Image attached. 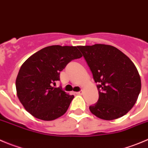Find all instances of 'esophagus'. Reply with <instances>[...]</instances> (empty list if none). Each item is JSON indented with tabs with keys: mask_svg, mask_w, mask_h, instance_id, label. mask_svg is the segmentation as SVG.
<instances>
[{
	"mask_svg": "<svg viewBox=\"0 0 148 148\" xmlns=\"http://www.w3.org/2000/svg\"><path fill=\"white\" fill-rule=\"evenodd\" d=\"M75 94H78V95H81V94H83V91H82V90H81V91H78V92H75Z\"/></svg>",
	"mask_w": 148,
	"mask_h": 148,
	"instance_id": "34e87169",
	"label": "esophagus"
}]
</instances>
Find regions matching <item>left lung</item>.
<instances>
[{"instance_id":"1","label":"left lung","mask_w":148,"mask_h":148,"mask_svg":"<svg viewBox=\"0 0 148 148\" xmlns=\"http://www.w3.org/2000/svg\"><path fill=\"white\" fill-rule=\"evenodd\" d=\"M94 81L99 99L89 106L91 113L107 121L126 115L136 103L141 79L132 60L112 46L94 44L78 46Z\"/></svg>"}]
</instances>
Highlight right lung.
<instances>
[{
	"mask_svg": "<svg viewBox=\"0 0 148 148\" xmlns=\"http://www.w3.org/2000/svg\"><path fill=\"white\" fill-rule=\"evenodd\" d=\"M81 57L76 46L54 45L40 49L23 63L16 88L29 113L43 121L54 120L65 113L74 96L52 85L60 81V72L70 62Z\"/></svg>",
	"mask_w": 148,
	"mask_h": 148,
	"instance_id": "obj_1",
	"label": "right lung"
}]
</instances>
